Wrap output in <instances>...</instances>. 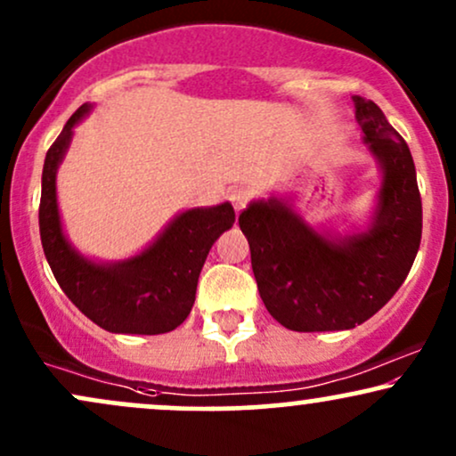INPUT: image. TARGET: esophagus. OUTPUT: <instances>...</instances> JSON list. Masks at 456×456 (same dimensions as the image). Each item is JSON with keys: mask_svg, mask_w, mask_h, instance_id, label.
I'll return each instance as SVG.
<instances>
[{"mask_svg": "<svg viewBox=\"0 0 456 456\" xmlns=\"http://www.w3.org/2000/svg\"><path fill=\"white\" fill-rule=\"evenodd\" d=\"M229 201H232V206L235 208V212H242L246 201H248V192L244 191V188H233L232 192H229Z\"/></svg>", "mask_w": 456, "mask_h": 456, "instance_id": "obj_1", "label": "esophagus"}]
</instances>
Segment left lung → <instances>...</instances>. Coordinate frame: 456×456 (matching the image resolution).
<instances>
[{
	"label": "left lung",
	"instance_id": "left-lung-1",
	"mask_svg": "<svg viewBox=\"0 0 456 456\" xmlns=\"http://www.w3.org/2000/svg\"><path fill=\"white\" fill-rule=\"evenodd\" d=\"M352 101L381 174L364 227L345 235L313 227L281 195L250 201L238 218L261 300L296 332L349 330L373 317L407 279L420 248L422 201L411 151L378 104Z\"/></svg>",
	"mask_w": 456,
	"mask_h": 456
}]
</instances>
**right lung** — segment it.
<instances>
[{"label": "right lung", "instance_id": "right-lung-1", "mask_svg": "<svg viewBox=\"0 0 456 456\" xmlns=\"http://www.w3.org/2000/svg\"><path fill=\"white\" fill-rule=\"evenodd\" d=\"M92 107L81 104L46 151L38 212L45 257L61 291L96 326L115 334L171 332L195 305L208 253L221 233L233 227L235 212L229 201L180 212L154 242L122 261H96L78 253L61 227L57 169L70 148L75 126Z\"/></svg>", "mask_w": 456, "mask_h": 456}]
</instances>
